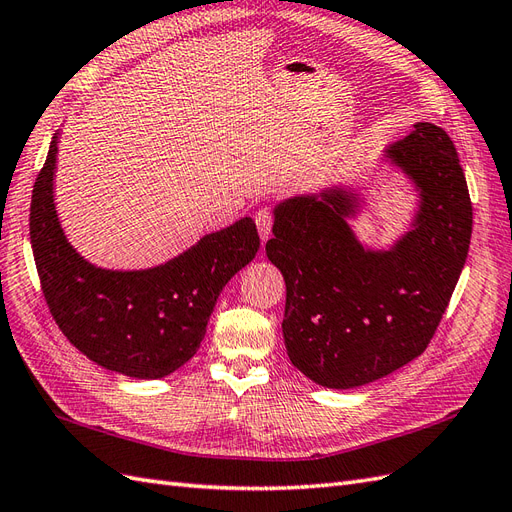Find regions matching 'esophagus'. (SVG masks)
Segmentation results:
<instances>
[{"label":"esophagus","instance_id":"obj_1","mask_svg":"<svg viewBox=\"0 0 512 512\" xmlns=\"http://www.w3.org/2000/svg\"><path fill=\"white\" fill-rule=\"evenodd\" d=\"M256 226L260 232V239L267 241L271 235V226H273V211L269 207H260L256 211Z\"/></svg>","mask_w":512,"mask_h":512}]
</instances>
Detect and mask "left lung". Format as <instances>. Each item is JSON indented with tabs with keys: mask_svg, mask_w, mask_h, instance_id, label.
Segmentation results:
<instances>
[{
	"mask_svg": "<svg viewBox=\"0 0 512 512\" xmlns=\"http://www.w3.org/2000/svg\"><path fill=\"white\" fill-rule=\"evenodd\" d=\"M386 156L421 190L414 228L389 252L354 239L346 190L275 207L267 256L286 280V350L327 389L374 382L423 354L468 258L472 200L451 136L421 121Z\"/></svg>",
	"mask_w": 512,
	"mask_h": 512,
	"instance_id": "obj_1",
	"label": "left lung"
}]
</instances>
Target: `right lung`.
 Returning a JSON list of instances; mask_svg holds the SVG:
<instances>
[{
  "mask_svg": "<svg viewBox=\"0 0 512 512\" xmlns=\"http://www.w3.org/2000/svg\"><path fill=\"white\" fill-rule=\"evenodd\" d=\"M57 134L32 192L29 239L44 301L87 359L130 378H164L196 354L222 288L250 262L260 237L252 218L211 232L147 271L89 265L68 243L53 203Z\"/></svg>",
  "mask_w": 512,
  "mask_h": 512,
  "instance_id": "right-lung-1",
  "label": "right lung"
}]
</instances>
